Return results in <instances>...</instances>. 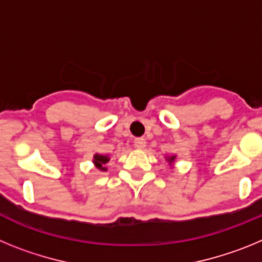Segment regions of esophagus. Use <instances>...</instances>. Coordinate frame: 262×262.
<instances>
[{
  "mask_svg": "<svg viewBox=\"0 0 262 262\" xmlns=\"http://www.w3.org/2000/svg\"><path fill=\"white\" fill-rule=\"evenodd\" d=\"M145 144H147V143H145V139L143 138H136L135 140H134V145H135L136 148H139V149H143V148L145 147Z\"/></svg>",
  "mask_w": 262,
  "mask_h": 262,
  "instance_id": "esophagus-1",
  "label": "esophagus"
}]
</instances>
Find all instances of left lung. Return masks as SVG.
<instances>
[{"label":"left lung","mask_w":262,"mask_h":262,"mask_svg":"<svg viewBox=\"0 0 262 262\" xmlns=\"http://www.w3.org/2000/svg\"><path fill=\"white\" fill-rule=\"evenodd\" d=\"M174 159H176V156H170V157H166V160H168L169 163L172 164V163H174Z\"/></svg>","instance_id":"left-lung-1"}]
</instances>
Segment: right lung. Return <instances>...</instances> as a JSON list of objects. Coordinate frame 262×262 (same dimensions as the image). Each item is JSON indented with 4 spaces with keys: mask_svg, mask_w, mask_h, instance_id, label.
<instances>
[{
    "mask_svg": "<svg viewBox=\"0 0 262 262\" xmlns=\"http://www.w3.org/2000/svg\"><path fill=\"white\" fill-rule=\"evenodd\" d=\"M108 156H106V155H99V154H96L93 156V163L94 165L97 166V168L99 169V170H107V169L105 168V164L108 163Z\"/></svg>",
    "mask_w": 262,
    "mask_h": 262,
    "instance_id": "right-lung-1",
    "label": "right lung"
}]
</instances>
